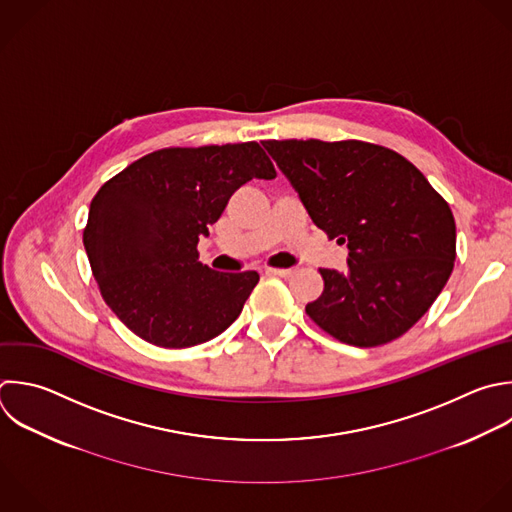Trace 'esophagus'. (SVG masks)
<instances>
[{"label": "esophagus", "mask_w": 512, "mask_h": 512, "mask_svg": "<svg viewBox=\"0 0 512 512\" xmlns=\"http://www.w3.org/2000/svg\"><path fill=\"white\" fill-rule=\"evenodd\" d=\"M266 274L268 276H280V278H286L292 274L290 268H266Z\"/></svg>", "instance_id": "34e87169"}]
</instances>
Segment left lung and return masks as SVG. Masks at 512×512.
Returning <instances> with one entry per match:
<instances>
[{"mask_svg":"<svg viewBox=\"0 0 512 512\" xmlns=\"http://www.w3.org/2000/svg\"><path fill=\"white\" fill-rule=\"evenodd\" d=\"M312 222L348 246L344 272L320 268L306 314L340 342L370 348L412 328L442 292L456 258L444 198L400 154L358 140L262 144Z\"/></svg>","mask_w":512,"mask_h":512,"instance_id":"1","label":"left lung"}]
</instances>
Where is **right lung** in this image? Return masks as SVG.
<instances>
[{
  "mask_svg": "<svg viewBox=\"0 0 512 512\" xmlns=\"http://www.w3.org/2000/svg\"><path fill=\"white\" fill-rule=\"evenodd\" d=\"M252 178L272 180L276 170L256 142H246L164 148L100 188L84 246L106 304L134 334L188 348L240 316L258 272H216L198 262V242Z\"/></svg>",
  "mask_w": 512,
  "mask_h": 512,
  "instance_id": "add662e5",
  "label": "right lung"
}]
</instances>
